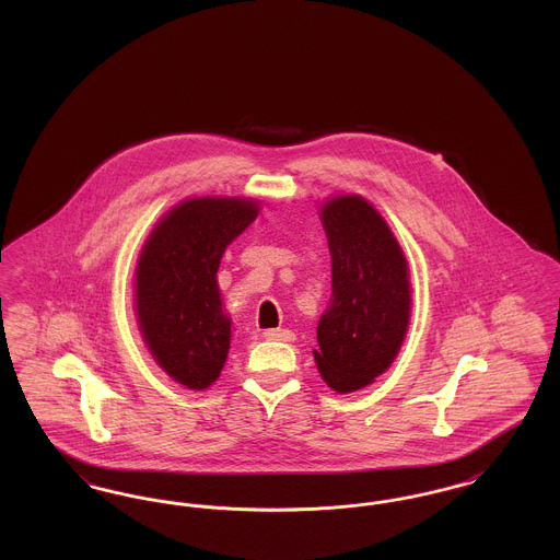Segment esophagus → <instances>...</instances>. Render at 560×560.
Listing matches in <instances>:
<instances>
[{
  "mask_svg": "<svg viewBox=\"0 0 560 560\" xmlns=\"http://www.w3.org/2000/svg\"><path fill=\"white\" fill-rule=\"evenodd\" d=\"M267 340H275V342H293L295 334L292 329H267L265 331Z\"/></svg>",
  "mask_w": 560,
  "mask_h": 560,
  "instance_id": "1",
  "label": "esophagus"
}]
</instances>
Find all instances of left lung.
Masks as SVG:
<instances>
[{
  "instance_id": "obj_1",
  "label": "left lung",
  "mask_w": 560,
  "mask_h": 560,
  "mask_svg": "<svg viewBox=\"0 0 560 560\" xmlns=\"http://www.w3.org/2000/svg\"><path fill=\"white\" fill-rule=\"evenodd\" d=\"M331 254V298L313 350L320 377L336 393L372 384L397 359L411 317L409 267L382 213L361 195L320 206Z\"/></svg>"
}]
</instances>
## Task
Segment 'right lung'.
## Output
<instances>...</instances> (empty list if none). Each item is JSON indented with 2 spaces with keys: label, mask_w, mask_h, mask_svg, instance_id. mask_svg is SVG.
<instances>
[{
  "label": "right lung",
  "mask_w": 560,
  "mask_h": 560,
  "mask_svg": "<svg viewBox=\"0 0 560 560\" xmlns=\"http://www.w3.org/2000/svg\"><path fill=\"white\" fill-rule=\"evenodd\" d=\"M245 197H192L174 206L144 241L133 272V306L155 363L190 390L210 388L231 348V317L215 272L231 241L256 220Z\"/></svg>",
  "instance_id": "1"
}]
</instances>
